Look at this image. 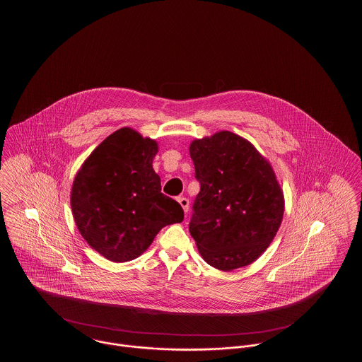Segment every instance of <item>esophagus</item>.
I'll return each mask as SVG.
<instances>
[{"mask_svg": "<svg viewBox=\"0 0 362 362\" xmlns=\"http://www.w3.org/2000/svg\"><path fill=\"white\" fill-rule=\"evenodd\" d=\"M179 201V204H180V206L183 207V210H185V213H187L189 211V202L187 198H185V197H182V198H179L177 199Z\"/></svg>", "mask_w": 362, "mask_h": 362, "instance_id": "34e87169", "label": "esophagus"}]
</instances>
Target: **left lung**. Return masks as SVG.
Returning <instances> with one entry per match:
<instances>
[{
  "instance_id": "left-lung-1",
  "label": "left lung",
  "mask_w": 362,
  "mask_h": 362,
  "mask_svg": "<svg viewBox=\"0 0 362 362\" xmlns=\"http://www.w3.org/2000/svg\"><path fill=\"white\" fill-rule=\"evenodd\" d=\"M189 156L201 183L189 233L201 257L223 272L251 264L276 238L285 210L270 161L226 130L194 139Z\"/></svg>"
}]
</instances>
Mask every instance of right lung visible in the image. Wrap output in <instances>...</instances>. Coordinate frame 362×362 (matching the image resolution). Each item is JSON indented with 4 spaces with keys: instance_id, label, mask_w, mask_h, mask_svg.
I'll use <instances>...</instances> for the list:
<instances>
[{
    "instance_id": "add662e5",
    "label": "right lung",
    "mask_w": 362,
    "mask_h": 362,
    "mask_svg": "<svg viewBox=\"0 0 362 362\" xmlns=\"http://www.w3.org/2000/svg\"><path fill=\"white\" fill-rule=\"evenodd\" d=\"M155 139L122 127L88 156L70 191L74 223L84 240L111 262L144 254L165 225L182 223V206L161 192L153 170Z\"/></svg>"
}]
</instances>
